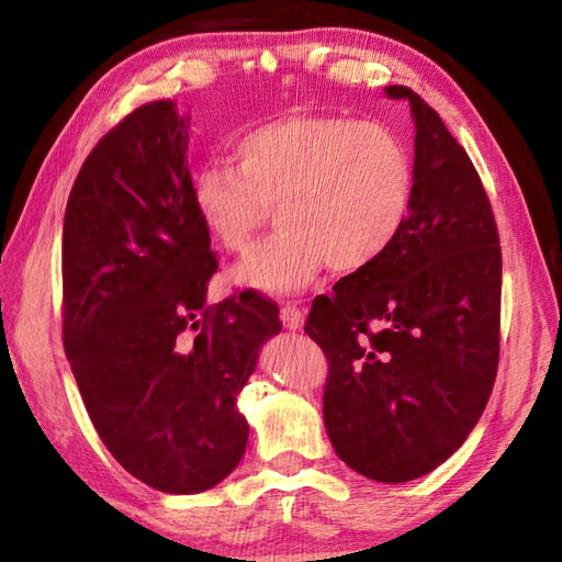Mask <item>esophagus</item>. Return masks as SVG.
<instances>
[{
  "label": "esophagus",
  "mask_w": 562,
  "mask_h": 562,
  "mask_svg": "<svg viewBox=\"0 0 562 562\" xmlns=\"http://www.w3.org/2000/svg\"><path fill=\"white\" fill-rule=\"evenodd\" d=\"M280 318H282L284 328L300 330L304 326V308L296 306L294 302H284L282 304V312H280Z\"/></svg>",
  "instance_id": "obj_1"
}]
</instances>
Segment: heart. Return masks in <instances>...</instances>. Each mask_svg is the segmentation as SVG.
<instances>
[{
    "mask_svg": "<svg viewBox=\"0 0 562 562\" xmlns=\"http://www.w3.org/2000/svg\"><path fill=\"white\" fill-rule=\"evenodd\" d=\"M232 164H207L193 181L202 229L224 254H246L268 207L280 232L234 280L294 292L326 266L357 272L398 241L413 212L415 161L396 130L342 115L294 113L238 137Z\"/></svg>",
    "mask_w": 562,
    "mask_h": 562,
    "instance_id": "1",
    "label": "heart"
}]
</instances>
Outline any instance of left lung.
<instances>
[{
	"label": "left lung",
	"instance_id": "obj_1",
	"mask_svg": "<svg viewBox=\"0 0 562 562\" xmlns=\"http://www.w3.org/2000/svg\"><path fill=\"white\" fill-rule=\"evenodd\" d=\"M415 200L398 241L312 304L304 330L328 360L324 423L352 471L405 483L457 451L491 398L499 362L503 254L469 154L408 87Z\"/></svg>",
	"mask_w": 562,
	"mask_h": 562
}]
</instances>
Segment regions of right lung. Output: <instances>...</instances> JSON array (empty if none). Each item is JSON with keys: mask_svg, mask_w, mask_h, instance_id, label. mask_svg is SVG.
<instances>
[{"mask_svg": "<svg viewBox=\"0 0 562 562\" xmlns=\"http://www.w3.org/2000/svg\"><path fill=\"white\" fill-rule=\"evenodd\" d=\"M188 123L139 105L79 169L63 229V340L99 437L137 481L171 495L241 461L236 396L280 308L244 290L205 302L217 254L193 207Z\"/></svg>", "mask_w": 562, "mask_h": 562, "instance_id": "1", "label": "right lung"}]
</instances>
